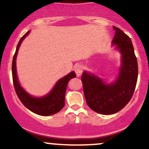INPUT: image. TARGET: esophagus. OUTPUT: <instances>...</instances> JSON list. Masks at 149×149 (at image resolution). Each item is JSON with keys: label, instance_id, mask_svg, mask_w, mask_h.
<instances>
[{"label": "esophagus", "instance_id": "1", "mask_svg": "<svg viewBox=\"0 0 149 149\" xmlns=\"http://www.w3.org/2000/svg\"><path fill=\"white\" fill-rule=\"evenodd\" d=\"M75 72H76L78 77L81 76L82 72H83V67H82L81 65H77L76 67H75Z\"/></svg>", "mask_w": 149, "mask_h": 149}]
</instances>
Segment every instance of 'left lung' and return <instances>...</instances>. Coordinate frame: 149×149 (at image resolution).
<instances>
[{"label": "left lung", "instance_id": "1", "mask_svg": "<svg viewBox=\"0 0 149 149\" xmlns=\"http://www.w3.org/2000/svg\"><path fill=\"white\" fill-rule=\"evenodd\" d=\"M112 40L114 49L120 54V65L113 81H107L95 73L83 71L82 83L88 107L103 115L118 112L127 105L134 93L138 77V64L134 47L127 35L116 26Z\"/></svg>", "mask_w": 149, "mask_h": 149}]
</instances>
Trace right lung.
<instances>
[{"instance_id":"right-lung-1","label":"right lung","mask_w":149,"mask_h":149,"mask_svg":"<svg viewBox=\"0 0 149 149\" xmlns=\"http://www.w3.org/2000/svg\"><path fill=\"white\" fill-rule=\"evenodd\" d=\"M30 33V31L26 32L25 35L21 38L16 48L15 55L13 56L12 64V73L14 87L17 95L22 103L29 110L34 113L40 116H47L53 115L60 111L65 104V94L68 83L71 78H76V74L74 71H71L69 74L61 78L56 83L51 91L47 95L42 97H34L28 93L20 85L17 73L16 59L19 48L22 41Z\"/></svg>"}]
</instances>
